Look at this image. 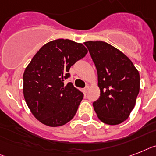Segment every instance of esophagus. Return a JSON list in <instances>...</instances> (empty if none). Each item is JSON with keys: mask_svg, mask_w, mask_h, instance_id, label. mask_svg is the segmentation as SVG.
<instances>
[{"mask_svg": "<svg viewBox=\"0 0 156 156\" xmlns=\"http://www.w3.org/2000/svg\"><path fill=\"white\" fill-rule=\"evenodd\" d=\"M88 89H89V86L87 85V86H86V87H84V88H83V93H87V91H88Z\"/></svg>", "mask_w": 156, "mask_h": 156, "instance_id": "1", "label": "esophagus"}]
</instances>
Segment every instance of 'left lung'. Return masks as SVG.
<instances>
[{
    "label": "left lung",
    "mask_w": 156,
    "mask_h": 156,
    "mask_svg": "<svg viewBox=\"0 0 156 156\" xmlns=\"http://www.w3.org/2000/svg\"><path fill=\"white\" fill-rule=\"evenodd\" d=\"M96 65L100 96L93 103L99 119L116 125L128 118L140 92V73L133 63L116 48L104 41H87Z\"/></svg>",
    "instance_id": "8db88e82"
}]
</instances>
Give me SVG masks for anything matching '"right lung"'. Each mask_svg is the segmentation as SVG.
I'll return each mask as SVG.
<instances>
[{
  "instance_id": "obj_1",
  "label": "right lung",
  "mask_w": 156,
  "mask_h": 156,
  "mask_svg": "<svg viewBox=\"0 0 156 156\" xmlns=\"http://www.w3.org/2000/svg\"><path fill=\"white\" fill-rule=\"evenodd\" d=\"M81 43L57 39L45 44L35 54L23 75V93L27 105L44 125L60 127L73 119L83 94L69 78L71 66L85 56Z\"/></svg>"
}]
</instances>
